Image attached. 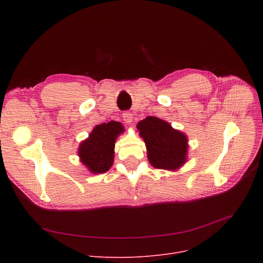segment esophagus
<instances>
[{"mask_svg": "<svg viewBox=\"0 0 263 263\" xmlns=\"http://www.w3.org/2000/svg\"><path fill=\"white\" fill-rule=\"evenodd\" d=\"M122 118H123V120L126 123H131L132 120H133V115L130 112H124L122 114Z\"/></svg>", "mask_w": 263, "mask_h": 263, "instance_id": "esophagus-1", "label": "esophagus"}]
</instances>
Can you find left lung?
<instances>
[{"label": "left lung", "mask_w": 263, "mask_h": 263, "mask_svg": "<svg viewBox=\"0 0 263 263\" xmlns=\"http://www.w3.org/2000/svg\"><path fill=\"white\" fill-rule=\"evenodd\" d=\"M136 127L146 144L149 163L154 167L177 171L186 162L187 137L167 121L148 116Z\"/></svg>", "instance_id": "obj_1"}]
</instances>
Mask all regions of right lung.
I'll use <instances>...</instances> for the list:
<instances>
[{
  "label": "right lung",
  "instance_id": "right-lung-1",
  "mask_svg": "<svg viewBox=\"0 0 263 263\" xmlns=\"http://www.w3.org/2000/svg\"><path fill=\"white\" fill-rule=\"evenodd\" d=\"M123 131L120 122H103L97 124L88 139L80 144L78 155L90 173L101 174L110 168L114 162L116 139Z\"/></svg>",
  "mask_w": 263,
  "mask_h": 263
}]
</instances>
